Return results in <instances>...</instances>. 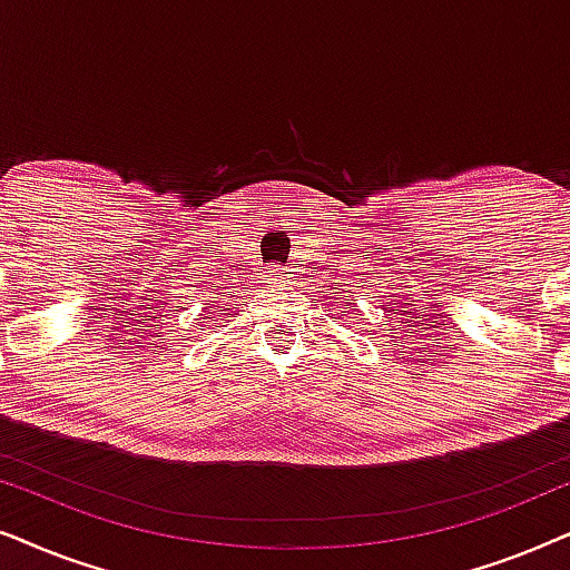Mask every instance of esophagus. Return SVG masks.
I'll return each mask as SVG.
<instances>
[{"instance_id":"1","label":"esophagus","mask_w":570,"mask_h":570,"mask_svg":"<svg viewBox=\"0 0 570 570\" xmlns=\"http://www.w3.org/2000/svg\"><path fill=\"white\" fill-rule=\"evenodd\" d=\"M268 276H271V284H278V286H289L292 284L289 268H273V271H268Z\"/></svg>"}]
</instances>
